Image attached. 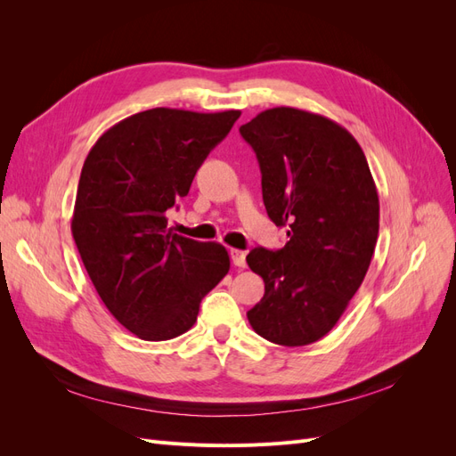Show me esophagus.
<instances>
[{
  "mask_svg": "<svg viewBox=\"0 0 456 456\" xmlns=\"http://www.w3.org/2000/svg\"><path fill=\"white\" fill-rule=\"evenodd\" d=\"M230 256H232V265L238 268H245V253L240 249H230Z\"/></svg>",
  "mask_w": 456,
  "mask_h": 456,
  "instance_id": "esophagus-1",
  "label": "esophagus"
}]
</instances>
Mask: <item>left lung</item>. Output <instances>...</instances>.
Wrapping results in <instances>:
<instances>
[{"mask_svg": "<svg viewBox=\"0 0 456 456\" xmlns=\"http://www.w3.org/2000/svg\"><path fill=\"white\" fill-rule=\"evenodd\" d=\"M255 150L262 200L283 249L255 247L247 265L265 297L247 312L255 333L306 346L337 325L363 283L379 238V194L362 146L333 119L270 108L240 127Z\"/></svg>", "mask_w": 456, "mask_h": 456, "instance_id": "obj_1", "label": "left lung"}]
</instances>
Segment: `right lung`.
Here are the masks:
<instances>
[{"label": "right lung", "instance_id": "add662e5", "mask_svg": "<svg viewBox=\"0 0 456 456\" xmlns=\"http://www.w3.org/2000/svg\"><path fill=\"white\" fill-rule=\"evenodd\" d=\"M240 116L151 108L110 127L84 163L72 236L104 306L142 340L186 333L230 270L223 245L173 233L167 211Z\"/></svg>", "mask_w": 456, "mask_h": 456}]
</instances>
